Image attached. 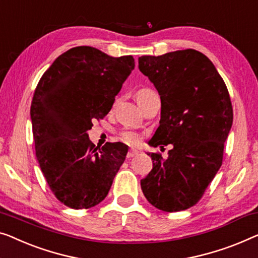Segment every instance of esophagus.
Masks as SVG:
<instances>
[{"instance_id": "esophagus-1", "label": "esophagus", "mask_w": 258, "mask_h": 258, "mask_svg": "<svg viewBox=\"0 0 258 258\" xmlns=\"http://www.w3.org/2000/svg\"><path fill=\"white\" fill-rule=\"evenodd\" d=\"M137 155H138V150H136V149L132 148V149H129L128 154H126V157H128V158H132V157H135V156H137Z\"/></svg>"}]
</instances>
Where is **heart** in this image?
Wrapping results in <instances>:
<instances>
[{"instance_id":"obj_1","label":"heart","mask_w":258,"mask_h":258,"mask_svg":"<svg viewBox=\"0 0 258 258\" xmlns=\"http://www.w3.org/2000/svg\"><path fill=\"white\" fill-rule=\"evenodd\" d=\"M154 91H151V89L149 88H142L140 89V91L137 92L136 94V98H137V101L141 102L143 101L144 99H147L148 96H150L151 94H154ZM121 138L123 141L128 142V143H136V142L138 141V136L137 134L133 133V132H124L121 134Z\"/></svg>"}]
</instances>
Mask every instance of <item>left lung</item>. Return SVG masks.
Segmentation results:
<instances>
[{"instance_id":"left-lung-1","label":"left lung","mask_w":258,"mask_h":258,"mask_svg":"<svg viewBox=\"0 0 258 258\" xmlns=\"http://www.w3.org/2000/svg\"><path fill=\"white\" fill-rule=\"evenodd\" d=\"M138 67L162 102L159 126L149 144H172L166 159L149 154L152 170L141 180L142 191L160 211H185L201 199L222 165L233 124L228 89L210 59L193 48L143 55Z\"/></svg>"}]
</instances>
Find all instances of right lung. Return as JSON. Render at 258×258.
I'll use <instances>...</instances> for the list:
<instances>
[{
    "instance_id": "obj_1",
    "label": "right lung",
    "mask_w": 258,
    "mask_h": 258,
    "mask_svg": "<svg viewBox=\"0 0 258 258\" xmlns=\"http://www.w3.org/2000/svg\"><path fill=\"white\" fill-rule=\"evenodd\" d=\"M135 67L132 55L110 57L91 46L70 48L40 78L31 102L36 157L55 198L74 210L107 197L128 147H95L87 132L109 113Z\"/></svg>"
}]
</instances>
